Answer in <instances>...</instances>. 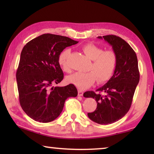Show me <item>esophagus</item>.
Instances as JSON below:
<instances>
[{"label":"esophagus","instance_id":"34e87169","mask_svg":"<svg viewBox=\"0 0 154 154\" xmlns=\"http://www.w3.org/2000/svg\"><path fill=\"white\" fill-rule=\"evenodd\" d=\"M83 92L82 90H78V96H83Z\"/></svg>","mask_w":154,"mask_h":154}]
</instances>
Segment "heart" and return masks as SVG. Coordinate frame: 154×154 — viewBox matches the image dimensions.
I'll use <instances>...</instances> for the list:
<instances>
[{"instance_id":"1","label":"heart","mask_w":154,"mask_h":154,"mask_svg":"<svg viewBox=\"0 0 154 154\" xmlns=\"http://www.w3.org/2000/svg\"><path fill=\"white\" fill-rule=\"evenodd\" d=\"M83 53L92 60L89 72H74L66 77L68 83L74 85L79 90H84L92 85L97 79L98 83H104L111 79L116 68V54L113 50H103L94 44L89 43L83 46ZM70 54L69 49H65L58 57V63L65 71L69 70L67 58Z\"/></svg>"}]
</instances>
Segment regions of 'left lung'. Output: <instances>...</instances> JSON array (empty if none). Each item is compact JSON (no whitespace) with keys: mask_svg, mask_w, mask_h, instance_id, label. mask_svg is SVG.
<instances>
[{"mask_svg":"<svg viewBox=\"0 0 154 154\" xmlns=\"http://www.w3.org/2000/svg\"><path fill=\"white\" fill-rule=\"evenodd\" d=\"M110 44L116 54V68L108 82L94 92L88 91L85 98H93L97 103L96 110L88 113L93 122L109 124L122 119L131 106L132 98L139 82L140 74L137 54L126 41L116 35L98 36Z\"/></svg>","mask_w":154,"mask_h":154,"instance_id":"8db88e82","label":"left lung"}]
</instances>
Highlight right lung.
I'll list each match as a JSON object with an SVG mask.
<instances>
[{
  "label": "right lung",
  "instance_id": "1",
  "mask_svg": "<svg viewBox=\"0 0 154 154\" xmlns=\"http://www.w3.org/2000/svg\"><path fill=\"white\" fill-rule=\"evenodd\" d=\"M78 41L66 36L43 34L24 45L16 72L20 105L34 120L48 123L63 109L65 100L76 97L74 85L54 87L64 78L58 57L66 47Z\"/></svg>",
  "mask_w": 154,
  "mask_h": 154
}]
</instances>
